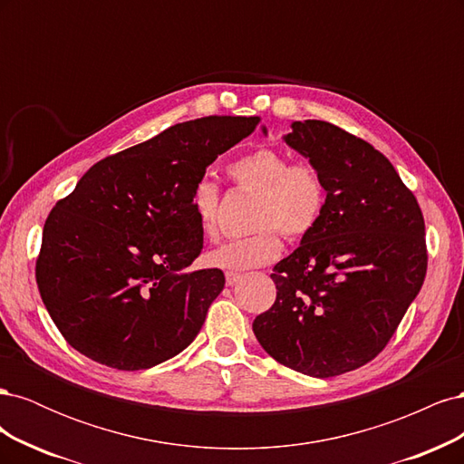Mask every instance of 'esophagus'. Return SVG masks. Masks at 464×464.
I'll return each mask as SVG.
<instances>
[{
  "label": "esophagus",
  "mask_w": 464,
  "mask_h": 464,
  "mask_svg": "<svg viewBox=\"0 0 464 464\" xmlns=\"http://www.w3.org/2000/svg\"><path fill=\"white\" fill-rule=\"evenodd\" d=\"M240 278H242V275H237V273H227V285H228V286H234Z\"/></svg>",
  "instance_id": "34e87169"
}]
</instances>
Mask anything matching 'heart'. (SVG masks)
Masks as SVG:
<instances>
[{
  "label": "heart",
  "instance_id": "obj_1",
  "mask_svg": "<svg viewBox=\"0 0 464 464\" xmlns=\"http://www.w3.org/2000/svg\"><path fill=\"white\" fill-rule=\"evenodd\" d=\"M240 188L259 193L251 215L249 234L208 251L207 263L224 271H247L273 263L280 251L278 231L288 240L312 232L325 208V184L310 162H290L285 152L259 149L237 159L228 168ZM220 189L213 179L203 178L191 193V213L208 240L218 237Z\"/></svg>",
  "mask_w": 464,
  "mask_h": 464
}]
</instances>
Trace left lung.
<instances>
[{
  "instance_id": "left-lung-1",
  "label": "left lung",
  "mask_w": 464,
  "mask_h": 464,
  "mask_svg": "<svg viewBox=\"0 0 464 464\" xmlns=\"http://www.w3.org/2000/svg\"><path fill=\"white\" fill-rule=\"evenodd\" d=\"M265 131V130H263ZM286 145L325 184L319 222L275 265L276 300L254 321L265 353L312 377L372 362L395 334L428 269L422 210L397 170L329 121H294Z\"/></svg>"
}]
</instances>
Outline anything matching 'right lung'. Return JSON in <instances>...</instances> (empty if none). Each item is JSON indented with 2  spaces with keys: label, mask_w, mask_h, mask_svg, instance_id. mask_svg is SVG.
<instances>
[{
  "label": "right lung",
  "mask_w": 464,
  "mask_h": 464,
  "mask_svg": "<svg viewBox=\"0 0 464 464\" xmlns=\"http://www.w3.org/2000/svg\"><path fill=\"white\" fill-rule=\"evenodd\" d=\"M259 118L176 123L96 162L46 218L36 285L81 354L123 372L188 348L224 288L220 269L188 273L203 249L191 193L208 164Z\"/></svg>",
  "instance_id": "1"
}]
</instances>
